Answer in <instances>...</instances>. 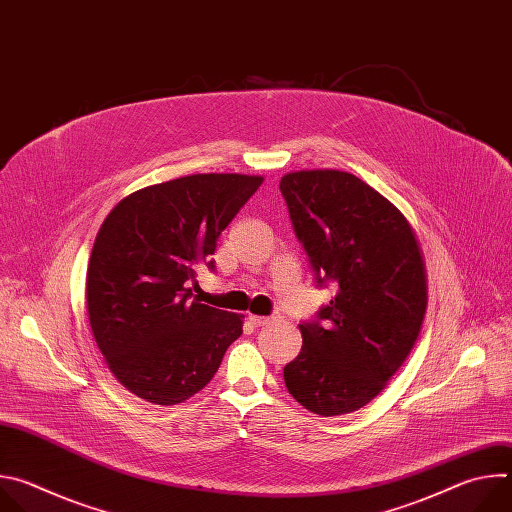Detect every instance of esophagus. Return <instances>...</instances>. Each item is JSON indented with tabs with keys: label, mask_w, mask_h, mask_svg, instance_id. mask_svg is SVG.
<instances>
[{
	"label": "esophagus",
	"mask_w": 512,
	"mask_h": 512,
	"mask_svg": "<svg viewBox=\"0 0 512 512\" xmlns=\"http://www.w3.org/2000/svg\"><path fill=\"white\" fill-rule=\"evenodd\" d=\"M279 318H281L279 314H273V316H253V314H251V316H249L251 324H253V326H257V328H259V326H269V324L277 322Z\"/></svg>",
	"instance_id": "34e87169"
}]
</instances>
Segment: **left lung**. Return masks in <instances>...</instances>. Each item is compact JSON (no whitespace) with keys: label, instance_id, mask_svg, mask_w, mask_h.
Returning a JSON list of instances; mask_svg holds the SVG:
<instances>
[{"label":"left lung","instance_id":"8db88e82","mask_svg":"<svg viewBox=\"0 0 512 512\" xmlns=\"http://www.w3.org/2000/svg\"><path fill=\"white\" fill-rule=\"evenodd\" d=\"M279 190L316 283H336L330 304L300 324L304 344L283 381L312 413H352L385 389L419 336L421 249L401 210L348 172H291Z\"/></svg>","mask_w":512,"mask_h":512}]
</instances>
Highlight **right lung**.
Listing matches in <instances>:
<instances>
[{"mask_svg": "<svg viewBox=\"0 0 512 512\" xmlns=\"http://www.w3.org/2000/svg\"><path fill=\"white\" fill-rule=\"evenodd\" d=\"M261 176L192 174L125 196L105 218L87 271L93 336L139 399L176 405L204 389L243 316L192 300L186 281L261 186Z\"/></svg>", "mask_w": 512, "mask_h": 512, "instance_id": "add662e5", "label": "right lung"}]
</instances>
